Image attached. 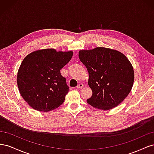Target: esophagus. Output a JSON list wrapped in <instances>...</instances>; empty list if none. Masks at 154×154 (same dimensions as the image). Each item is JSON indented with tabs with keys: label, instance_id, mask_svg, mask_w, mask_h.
I'll return each mask as SVG.
<instances>
[{
	"label": "esophagus",
	"instance_id": "34e87169",
	"mask_svg": "<svg viewBox=\"0 0 154 154\" xmlns=\"http://www.w3.org/2000/svg\"><path fill=\"white\" fill-rule=\"evenodd\" d=\"M83 87H84V85L82 84V83H79V84L76 86L77 88H83Z\"/></svg>",
	"mask_w": 154,
	"mask_h": 154
}]
</instances>
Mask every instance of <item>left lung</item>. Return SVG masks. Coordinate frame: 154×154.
Returning a JSON list of instances; mask_svg holds the SVG:
<instances>
[{
    "instance_id": "obj_1",
    "label": "left lung",
    "mask_w": 154,
    "mask_h": 154,
    "mask_svg": "<svg viewBox=\"0 0 154 154\" xmlns=\"http://www.w3.org/2000/svg\"><path fill=\"white\" fill-rule=\"evenodd\" d=\"M79 58L89 74L88 84L92 95L87 103L103 110L122 103L134 80V69L128 58L118 51L105 48L82 50Z\"/></svg>"
}]
</instances>
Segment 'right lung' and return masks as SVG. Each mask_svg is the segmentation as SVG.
Listing matches in <instances>:
<instances>
[{
  "label": "right lung",
  "instance_id": "obj_1",
  "mask_svg": "<svg viewBox=\"0 0 154 154\" xmlns=\"http://www.w3.org/2000/svg\"><path fill=\"white\" fill-rule=\"evenodd\" d=\"M72 51L54 49L34 51L23 60L17 74L22 97L32 108L49 112L61 105L69 91L60 70L70 61Z\"/></svg>",
  "mask_w": 154,
  "mask_h": 154
}]
</instances>
